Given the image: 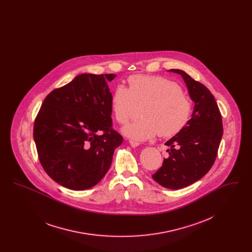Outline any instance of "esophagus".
Returning <instances> with one entry per match:
<instances>
[{
  "label": "esophagus",
  "instance_id": "1",
  "mask_svg": "<svg viewBox=\"0 0 252 252\" xmlns=\"http://www.w3.org/2000/svg\"><path fill=\"white\" fill-rule=\"evenodd\" d=\"M129 144H130L132 147H137V146H139L140 143H139V142H136V141H133V140H130V141H129Z\"/></svg>",
  "mask_w": 252,
  "mask_h": 252
}]
</instances>
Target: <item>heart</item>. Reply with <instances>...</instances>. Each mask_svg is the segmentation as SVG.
Listing matches in <instances>:
<instances>
[{"label":"heart","instance_id":"heart-1","mask_svg":"<svg viewBox=\"0 0 252 252\" xmlns=\"http://www.w3.org/2000/svg\"><path fill=\"white\" fill-rule=\"evenodd\" d=\"M114 119L126 125L136 109L142 108L141 120L126 126L123 133L135 141L160 137H173L183 130L191 120L192 103L182 93L180 85L162 76L132 75L128 88L117 85L110 98Z\"/></svg>","mask_w":252,"mask_h":252}]
</instances>
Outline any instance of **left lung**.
<instances>
[{
    "instance_id": "left-lung-1",
    "label": "left lung",
    "mask_w": 252,
    "mask_h": 252,
    "mask_svg": "<svg viewBox=\"0 0 252 252\" xmlns=\"http://www.w3.org/2000/svg\"><path fill=\"white\" fill-rule=\"evenodd\" d=\"M170 71L183 77L194 108L187 126L165 143L169 156L152 178L165 188L178 190L200 180L214 165L223 123L216 99L206 86L181 70Z\"/></svg>"
}]
</instances>
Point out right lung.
I'll use <instances>...</instances> for the list:
<instances>
[{"instance_id":"add662e5","label":"right lung","mask_w":252,"mask_h":252,"mask_svg":"<svg viewBox=\"0 0 252 252\" xmlns=\"http://www.w3.org/2000/svg\"><path fill=\"white\" fill-rule=\"evenodd\" d=\"M112 73L77 75L45 97L34 123L38 159L49 177L71 190L104 178L123 137L112 127Z\"/></svg>"}]
</instances>
